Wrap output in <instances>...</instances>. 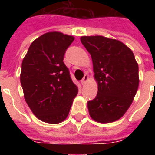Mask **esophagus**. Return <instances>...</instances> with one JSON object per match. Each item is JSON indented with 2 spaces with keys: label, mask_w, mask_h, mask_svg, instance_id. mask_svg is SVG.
Listing matches in <instances>:
<instances>
[{
  "label": "esophagus",
  "mask_w": 155,
  "mask_h": 155,
  "mask_svg": "<svg viewBox=\"0 0 155 155\" xmlns=\"http://www.w3.org/2000/svg\"><path fill=\"white\" fill-rule=\"evenodd\" d=\"M87 80H88V76H87V75H85L84 76V78L82 79V80H81V84H82L83 85L85 84H86V82L87 81Z\"/></svg>",
  "instance_id": "34e87169"
}]
</instances>
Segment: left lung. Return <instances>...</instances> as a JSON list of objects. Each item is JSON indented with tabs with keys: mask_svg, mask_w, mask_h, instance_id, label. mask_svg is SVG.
Here are the masks:
<instances>
[{
	"mask_svg": "<svg viewBox=\"0 0 155 155\" xmlns=\"http://www.w3.org/2000/svg\"><path fill=\"white\" fill-rule=\"evenodd\" d=\"M82 44L92 56L97 97L87 102L91 117L100 123L120 119L137 93L138 65L132 51L123 42L103 36H83Z\"/></svg>",
	"mask_w": 155,
	"mask_h": 155,
	"instance_id": "left-lung-1",
	"label": "left lung"
}]
</instances>
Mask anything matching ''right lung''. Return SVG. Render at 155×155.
I'll list each match as a JSON object with an SVG mask.
<instances>
[{"instance_id": "obj_1", "label": "right lung", "mask_w": 155, "mask_h": 155, "mask_svg": "<svg viewBox=\"0 0 155 155\" xmlns=\"http://www.w3.org/2000/svg\"><path fill=\"white\" fill-rule=\"evenodd\" d=\"M74 37L46 33L30 44L21 63L24 97L39 120L58 124L65 120L78 93L63 57Z\"/></svg>"}]
</instances>
